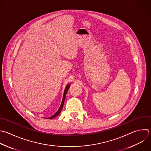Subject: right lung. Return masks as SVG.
<instances>
[{"instance_id":"add662e5","label":"right lung","mask_w":151,"mask_h":151,"mask_svg":"<svg viewBox=\"0 0 151 151\" xmlns=\"http://www.w3.org/2000/svg\"><path fill=\"white\" fill-rule=\"evenodd\" d=\"M70 85H71L70 84H68L67 85L65 88V90H64V95H63V100H62V103H61V106H60V107L58 110V111H57V113H55L52 116H51V117H49V118H47V119H53V118L55 117L56 116H57L58 115L60 114V113H61V110H62L63 105H64V100H65V98L66 94H67V91H68V89H69V88H70Z\"/></svg>"}]
</instances>
